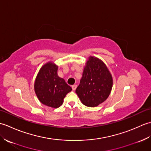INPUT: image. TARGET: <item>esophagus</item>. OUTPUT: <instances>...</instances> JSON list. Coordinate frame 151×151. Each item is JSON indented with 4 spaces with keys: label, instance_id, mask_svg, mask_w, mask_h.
Segmentation results:
<instances>
[{
    "label": "esophagus",
    "instance_id": "34e87169",
    "mask_svg": "<svg viewBox=\"0 0 151 151\" xmlns=\"http://www.w3.org/2000/svg\"><path fill=\"white\" fill-rule=\"evenodd\" d=\"M76 87H77V85H76V84H75V85H73V86H72V89H73V91H75V89H76Z\"/></svg>",
    "mask_w": 151,
    "mask_h": 151
}]
</instances>
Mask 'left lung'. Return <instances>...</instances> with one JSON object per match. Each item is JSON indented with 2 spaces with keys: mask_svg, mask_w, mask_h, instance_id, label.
<instances>
[{
  "mask_svg": "<svg viewBox=\"0 0 151 151\" xmlns=\"http://www.w3.org/2000/svg\"><path fill=\"white\" fill-rule=\"evenodd\" d=\"M112 84L111 75L103 62L97 58L90 56L86 64L76 93L86 106H97L106 100Z\"/></svg>",
  "mask_w": 151,
  "mask_h": 151,
  "instance_id": "1",
  "label": "left lung"
}]
</instances>
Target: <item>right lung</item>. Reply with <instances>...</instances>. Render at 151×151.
<instances>
[{
  "mask_svg": "<svg viewBox=\"0 0 151 151\" xmlns=\"http://www.w3.org/2000/svg\"><path fill=\"white\" fill-rule=\"evenodd\" d=\"M34 89L41 103L56 108L63 104V99L72 88L58 75V66L49 62L38 73Z\"/></svg>",
  "mask_w": 151,
  "mask_h": 151,
  "instance_id": "add662e5",
  "label": "right lung"
}]
</instances>
